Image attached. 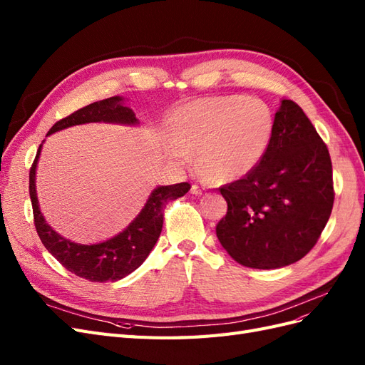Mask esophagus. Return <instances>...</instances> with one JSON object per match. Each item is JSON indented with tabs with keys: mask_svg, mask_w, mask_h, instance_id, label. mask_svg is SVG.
<instances>
[{
	"mask_svg": "<svg viewBox=\"0 0 365 365\" xmlns=\"http://www.w3.org/2000/svg\"><path fill=\"white\" fill-rule=\"evenodd\" d=\"M205 192V189L202 185H200V184H193L192 185V193L193 195H202Z\"/></svg>",
	"mask_w": 365,
	"mask_h": 365,
	"instance_id": "obj_1",
	"label": "esophagus"
}]
</instances>
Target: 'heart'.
Listing matches in <instances>:
<instances>
[{"label": "heart", "instance_id": "heart-1", "mask_svg": "<svg viewBox=\"0 0 365 365\" xmlns=\"http://www.w3.org/2000/svg\"><path fill=\"white\" fill-rule=\"evenodd\" d=\"M274 130L269 106L256 97H207L187 103L168 121L169 155L207 178L231 181L250 173L267 153Z\"/></svg>", "mask_w": 365, "mask_h": 365}]
</instances>
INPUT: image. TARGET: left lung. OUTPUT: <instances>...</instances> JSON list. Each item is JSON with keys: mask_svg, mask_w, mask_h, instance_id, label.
<instances>
[{"mask_svg": "<svg viewBox=\"0 0 365 365\" xmlns=\"http://www.w3.org/2000/svg\"><path fill=\"white\" fill-rule=\"evenodd\" d=\"M219 192L228 210L216 235L237 263L282 268L315 247L334 207L332 161L300 106L282 101L257 168Z\"/></svg>", "mask_w": 365, "mask_h": 365, "instance_id": "1", "label": "left lung"}]
</instances>
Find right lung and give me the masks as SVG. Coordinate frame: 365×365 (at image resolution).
<instances>
[{
    "label": "right lung",
    "mask_w": 365,
    "mask_h": 365,
    "mask_svg": "<svg viewBox=\"0 0 365 365\" xmlns=\"http://www.w3.org/2000/svg\"><path fill=\"white\" fill-rule=\"evenodd\" d=\"M91 121L132 125L137 123V118L130 108L121 105L120 97H109L105 98V101H98L77 109L68 117L56 121L48 130V135L56 130L74 125L91 123ZM41 146L30 168L29 192L33 207V222H35V228L43 247L53 254V257L63 268H67L70 272L90 282H115L126 277L132 271H135L146 260L161 235L165 205L184 196L190 190V184L180 182L158 187L149 196L141 213L132 220V224L125 231H121L120 235L113 239L102 242V244L79 245L59 236L46 222V219L39 212L35 173Z\"/></svg>",
    "instance_id": "right-lung-1"
}]
</instances>
